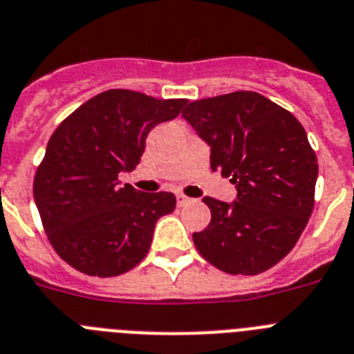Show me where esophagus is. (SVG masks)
Wrapping results in <instances>:
<instances>
[{
	"instance_id": "obj_1",
	"label": "esophagus",
	"mask_w": 354,
	"mask_h": 354,
	"mask_svg": "<svg viewBox=\"0 0 354 354\" xmlns=\"http://www.w3.org/2000/svg\"><path fill=\"white\" fill-rule=\"evenodd\" d=\"M176 203L178 207H185V205L191 203V198H187V196L183 194H176Z\"/></svg>"
}]
</instances>
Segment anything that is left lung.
Listing matches in <instances>:
<instances>
[{"mask_svg": "<svg viewBox=\"0 0 354 354\" xmlns=\"http://www.w3.org/2000/svg\"><path fill=\"white\" fill-rule=\"evenodd\" d=\"M210 145V169L230 178L232 203L203 198L209 227L200 255L232 275H257L286 257L308 225L319 163L292 113L255 91L194 100L182 113Z\"/></svg>", "mask_w": 354, "mask_h": 354, "instance_id": "8db88e82", "label": "left lung"}]
</instances>
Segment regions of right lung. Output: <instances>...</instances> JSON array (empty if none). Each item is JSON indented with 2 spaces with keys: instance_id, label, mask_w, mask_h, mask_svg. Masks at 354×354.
Instances as JSON below:
<instances>
[{
  "instance_id": "add662e5",
  "label": "right lung",
  "mask_w": 354,
  "mask_h": 354,
  "mask_svg": "<svg viewBox=\"0 0 354 354\" xmlns=\"http://www.w3.org/2000/svg\"><path fill=\"white\" fill-rule=\"evenodd\" d=\"M185 104L108 90L59 124L35 172L34 200L62 261L86 275L115 277L147 255L154 225L176 198L120 187L118 174L140 163L151 129L176 118Z\"/></svg>"
}]
</instances>
